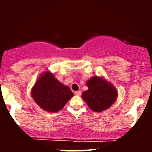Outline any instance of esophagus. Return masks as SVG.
<instances>
[{
    "label": "esophagus",
    "instance_id": "34e87169",
    "mask_svg": "<svg viewBox=\"0 0 152 152\" xmlns=\"http://www.w3.org/2000/svg\"><path fill=\"white\" fill-rule=\"evenodd\" d=\"M74 94L76 95V96H81V94H82V92H81L80 90H78V91H75Z\"/></svg>",
    "mask_w": 152,
    "mask_h": 152
}]
</instances>
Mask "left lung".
Segmentation results:
<instances>
[{"mask_svg":"<svg viewBox=\"0 0 152 152\" xmlns=\"http://www.w3.org/2000/svg\"><path fill=\"white\" fill-rule=\"evenodd\" d=\"M86 85L88 90L83 92L82 97L93 111H104L117 100V89L103 76H93L87 81Z\"/></svg>","mask_w":152,"mask_h":152,"instance_id":"obj_1","label":"left lung"}]
</instances>
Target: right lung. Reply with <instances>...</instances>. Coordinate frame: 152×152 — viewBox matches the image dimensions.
<instances>
[{
  "label": "right lung",
  "mask_w": 152,
  "mask_h": 152,
  "mask_svg": "<svg viewBox=\"0 0 152 152\" xmlns=\"http://www.w3.org/2000/svg\"><path fill=\"white\" fill-rule=\"evenodd\" d=\"M31 95L35 103L48 113L61 110L73 96L68 86L61 83L49 70L39 76L32 87Z\"/></svg>",
  "instance_id": "1"
}]
</instances>
